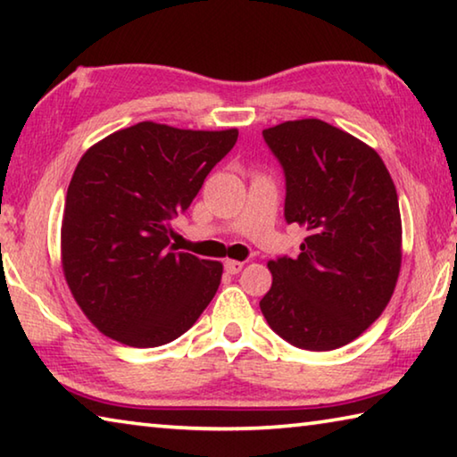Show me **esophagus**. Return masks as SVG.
I'll return each instance as SVG.
<instances>
[{"label": "esophagus", "mask_w": 457, "mask_h": 457, "mask_svg": "<svg viewBox=\"0 0 457 457\" xmlns=\"http://www.w3.org/2000/svg\"><path fill=\"white\" fill-rule=\"evenodd\" d=\"M223 268H226L228 274H239V272H242V268H244V262L226 260V264H223Z\"/></svg>", "instance_id": "34e87169"}]
</instances>
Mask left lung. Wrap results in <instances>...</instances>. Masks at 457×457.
<instances>
[{"label":"left lung","mask_w":457,"mask_h":457,"mask_svg":"<svg viewBox=\"0 0 457 457\" xmlns=\"http://www.w3.org/2000/svg\"><path fill=\"white\" fill-rule=\"evenodd\" d=\"M262 137L284 171L286 223L306 229L296 258L268 264L272 288L262 314L298 349H338L381 316L395 290V185L370 146L324 120H288Z\"/></svg>","instance_id":"left-lung-1"}]
</instances>
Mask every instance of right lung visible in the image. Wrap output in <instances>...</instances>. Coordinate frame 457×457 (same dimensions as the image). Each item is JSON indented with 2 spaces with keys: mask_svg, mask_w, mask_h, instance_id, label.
Masks as SVG:
<instances>
[{
  "mask_svg": "<svg viewBox=\"0 0 457 457\" xmlns=\"http://www.w3.org/2000/svg\"><path fill=\"white\" fill-rule=\"evenodd\" d=\"M236 141V129L138 122L82 154L66 193L62 268L106 337L138 349L167 345L212 303L221 264L177 252L169 234Z\"/></svg>",
  "mask_w": 457,
  "mask_h": 457,
  "instance_id": "1",
  "label": "right lung"
}]
</instances>
